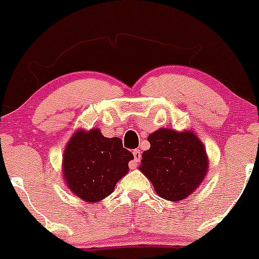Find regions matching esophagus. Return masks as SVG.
Instances as JSON below:
<instances>
[{
  "label": "esophagus",
  "mask_w": 259,
  "mask_h": 259,
  "mask_svg": "<svg viewBox=\"0 0 259 259\" xmlns=\"http://www.w3.org/2000/svg\"><path fill=\"white\" fill-rule=\"evenodd\" d=\"M133 155H134V160L133 161H130V168L132 169H135L137 168V165H138V163H139L140 161V159H142V153H140V150H134L133 151Z\"/></svg>",
  "instance_id": "esophagus-1"
}]
</instances>
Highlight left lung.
I'll return each mask as SVG.
<instances>
[{
	"label": "left lung",
	"mask_w": 259,
	"mask_h": 259,
	"mask_svg": "<svg viewBox=\"0 0 259 259\" xmlns=\"http://www.w3.org/2000/svg\"><path fill=\"white\" fill-rule=\"evenodd\" d=\"M150 149L143 153V174L153 183L159 197L178 200L199 187L208 169L203 143L193 132L159 129L149 135Z\"/></svg>",
	"instance_id": "1"
}]
</instances>
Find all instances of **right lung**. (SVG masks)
Here are the masks:
<instances>
[{"label":"right lung","mask_w":259,"mask_h":259,"mask_svg":"<svg viewBox=\"0 0 259 259\" xmlns=\"http://www.w3.org/2000/svg\"><path fill=\"white\" fill-rule=\"evenodd\" d=\"M132 159L119 138H105L99 129L77 132L64 153L65 183L81 199L100 202L127 173Z\"/></svg>","instance_id":"1"}]
</instances>
